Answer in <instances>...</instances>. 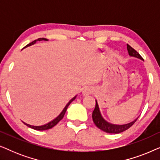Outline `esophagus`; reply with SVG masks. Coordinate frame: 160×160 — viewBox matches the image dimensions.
I'll return each instance as SVG.
<instances>
[{"instance_id":"obj_1","label":"esophagus","mask_w":160,"mask_h":160,"mask_svg":"<svg viewBox=\"0 0 160 160\" xmlns=\"http://www.w3.org/2000/svg\"><path fill=\"white\" fill-rule=\"evenodd\" d=\"M92 89L90 88V87H85V88L83 89L82 90V94L84 96H87V95H90V94H92Z\"/></svg>"}]
</instances>
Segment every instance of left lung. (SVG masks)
<instances>
[{
  "instance_id": "1",
  "label": "left lung",
  "mask_w": 160,
  "mask_h": 160,
  "mask_svg": "<svg viewBox=\"0 0 160 160\" xmlns=\"http://www.w3.org/2000/svg\"><path fill=\"white\" fill-rule=\"evenodd\" d=\"M127 49H128V53L130 54V56L135 57V58H139L141 59V60H143V58L140 55L138 52L135 51V50L133 49L132 47H131L129 44H127ZM95 108L94 109L92 112V120L95 125L101 130L104 131V132L108 133H115V134L122 132L130 128V127H132L133 124H134L135 122L137 121L138 118L132 122H130V123L125 124H113L108 123V122H106V120L102 117L101 114H100L97 100H95Z\"/></svg>"
}]
</instances>
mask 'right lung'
I'll return each instance as SVG.
<instances>
[{
  "label": "right lung",
  "instance_id": "obj_1",
  "mask_svg": "<svg viewBox=\"0 0 160 160\" xmlns=\"http://www.w3.org/2000/svg\"><path fill=\"white\" fill-rule=\"evenodd\" d=\"M43 41H48L47 38H38V39H36V40L33 41H32V42L28 43V44L27 46H25V47H30V46L34 44V43H36V41H43ZM24 48H25V47H24ZM76 96H75V97L73 98L71 100H70V101L68 102V104L66 105V106H65L64 109H63L62 112L60 113V114L59 115L58 117L55 118V119H54V120H52V121L49 122V123L46 124H44V125H41V126H32V125H30V124H26V123H25V122H23V123L25 124V125H27L28 127H29V128H32V129H34V130H49V129H51V128H53V127L55 126L56 124H58V122H60V120L62 119L63 117H64L65 112H66V110H67L68 107V106H69L70 104H71V102H73V100L76 99Z\"/></svg>",
  "mask_w": 160,
  "mask_h": 160
}]
</instances>
